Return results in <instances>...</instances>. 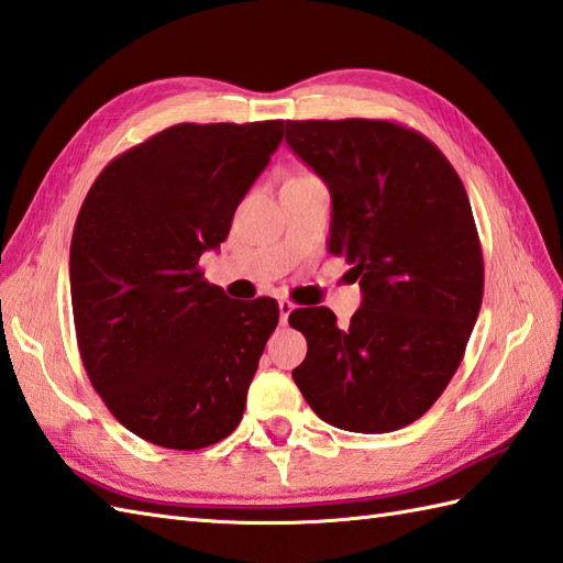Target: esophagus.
Returning <instances> with one entry per match:
<instances>
[{
	"label": "esophagus",
	"instance_id": "esophagus-1",
	"mask_svg": "<svg viewBox=\"0 0 563 563\" xmlns=\"http://www.w3.org/2000/svg\"><path fill=\"white\" fill-rule=\"evenodd\" d=\"M278 309H280V324H288V317H290V312L295 309V305L290 300H280Z\"/></svg>",
	"mask_w": 563,
	"mask_h": 563
}]
</instances>
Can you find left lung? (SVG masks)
I'll list each match as a JSON object with an SVG mask.
<instances>
[{"mask_svg": "<svg viewBox=\"0 0 563 563\" xmlns=\"http://www.w3.org/2000/svg\"><path fill=\"white\" fill-rule=\"evenodd\" d=\"M285 140L331 194L329 251L351 263L363 307L345 329L302 307L292 369L312 411L351 433H391L450 385L484 297L470 198L445 154L394 121H288Z\"/></svg>", "mask_w": 563, "mask_h": 563, "instance_id": "left-lung-1", "label": "left lung"}]
</instances>
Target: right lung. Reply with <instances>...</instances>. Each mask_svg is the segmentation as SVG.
I'll return each mask as SVG.
<instances>
[{
    "mask_svg": "<svg viewBox=\"0 0 563 563\" xmlns=\"http://www.w3.org/2000/svg\"><path fill=\"white\" fill-rule=\"evenodd\" d=\"M283 140V121L178 123L106 166L69 244L84 369L130 433L169 450L214 445L239 426L278 327L273 297L230 300L202 251Z\"/></svg>",
    "mask_w": 563,
    "mask_h": 563,
    "instance_id": "right-lung-1",
    "label": "right lung"
}]
</instances>
